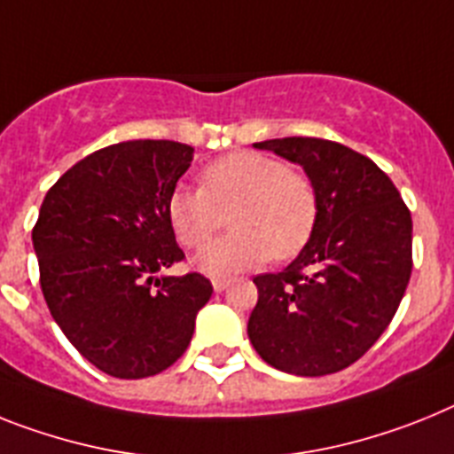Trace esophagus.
<instances>
[{
  "instance_id": "obj_1",
  "label": "esophagus",
  "mask_w": 454,
  "mask_h": 454,
  "mask_svg": "<svg viewBox=\"0 0 454 454\" xmlns=\"http://www.w3.org/2000/svg\"><path fill=\"white\" fill-rule=\"evenodd\" d=\"M230 282L231 280H227V278H215V280H213V289H215V292H224V289L230 286Z\"/></svg>"
}]
</instances>
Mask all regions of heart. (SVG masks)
Masks as SVG:
<instances>
[{"mask_svg": "<svg viewBox=\"0 0 454 454\" xmlns=\"http://www.w3.org/2000/svg\"><path fill=\"white\" fill-rule=\"evenodd\" d=\"M168 213L185 247L204 246L230 213L234 231L201 247L195 266L208 275H231L269 257H296L317 227L319 197L308 174L280 158L236 151L201 169L200 188L176 185Z\"/></svg>", "mask_w": 454, "mask_h": 454, "instance_id": "1", "label": "heart"}]
</instances>
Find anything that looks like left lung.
I'll return each mask as SVG.
<instances>
[{
	"label": "left lung",
	"instance_id": "obj_1",
	"mask_svg": "<svg viewBox=\"0 0 454 454\" xmlns=\"http://www.w3.org/2000/svg\"><path fill=\"white\" fill-rule=\"evenodd\" d=\"M303 165L319 197L308 246L280 273L254 278L247 338L270 367L298 377L333 374L388 328L411 278V211L388 174L340 142H257Z\"/></svg>",
	"mask_w": 454,
	"mask_h": 454
}]
</instances>
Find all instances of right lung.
Segmentation results:
<instances>
[{"label":"right lung","instance_id":"add662e5","mask_svg":"<svg viewBox=\"0 0 454 454\" xmlns=\"http://www.w3.org/2000/svg\"><path fill=\"white\" fill-rule=\"evenodd\" d=\"M195 149L133 139L94 151L48 190L32 230L43 298L68 342L116 379L160 374L184 356L213 294L184 262L168 201Z\"/></svg>","mask_w":454,"mask_h":454}]
</instances>
